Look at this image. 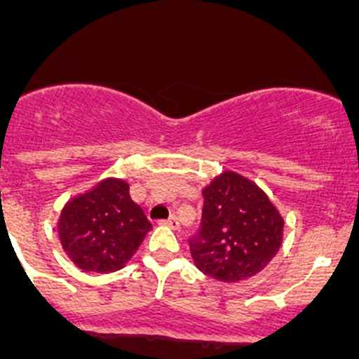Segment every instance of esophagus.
<instances>
[{
    "instance_id": "obj_1",
    "label": "esophagus",
    "mask_w": 359,
    "mask_h": 359,
    "mask_svg": "<svg viewBox=\"0 0 359 359\" xmlns=\"http://www.w3.org/2000/svg\"><path fill=\"white\" fill-rule=\"evenodd\" d=\"M164 225H168V226H171V229H175V230H178L180 229V219L176 218V216H171V218H168L164 222Z\"/></svg>"
}]
</instances>
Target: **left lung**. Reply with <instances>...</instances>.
<instances>
[{"instance_id": "1", "label": "left lung", "mask_w": 359, "mask_h": 359, "mask_svg": "<svg viewBox=\"0 0 359 359\" xmlns=\"http://www.w3.org/2000/svg\"><path fill=\"white\" fill-rule=\"evenodd\" d=\"M201 230L190 239L198 271L223 283L264 271L283 244L285 218L255 181L223 171L202 188Z\"/></svg>"}]
</instances>
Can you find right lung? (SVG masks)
Listing matches in <instances>:
<instances>
[{
    "label": "right lung",
    "mask_w": 359,
    "mask_h": 359,
    "mask_svg": "<svg viewBox=\"0 0 359 359\" xmlns=\"http://www.w3.org/2000/svg\"><path fill=\"white\" fill-rule=\"evenodd\" d=\"M151 230L147 215L130 198L129 183L106 178L69 198L57 219L64 253L85 272L120 271Z\"/></svg>",
    "instance_id": "1"
}]
</instances>
